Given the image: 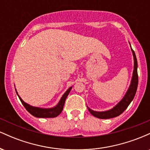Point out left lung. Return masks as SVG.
Returning <instances> with one entry per match:
<instances>
[{"mask_svg":"<svg viewBox=\"0 0 150 150\" xmlns=\"http://www.w3.org/2000/svg\"><path fill=\"white\" fill-rule=\"evenodd\" d=\"M131 47V46H130ZM131 51L132 52V55L134 57V70L132 73V77L131 80V83H130V87L127 91L126 94H125L124 97L122 99V100L118 103L116 106L111 109L106 111H94L90 109L88 106L89 111L94 116L97 117L98 118H101V119H108V118H111L116 117L121 114L123 111L128 108L129 104L132 101L135 95L136 91H137V85H138V75H137V61L136 58L135 53L131 48Z\"/></svg>","mask_w":150,"mask_h":150,"instance_id":"8db88e82","label":"left lung"}]
</instances>
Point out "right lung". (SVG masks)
Masks as SVG:
<instances>
[{"label": "right lung", "instance_id": "obj_1", "mask_svg": "<svg viewBox=\"0 0 150 150\" xmlns=\"http://www.w3.org/2000/svg\"><path fill=\"white\" fill-rule=\"evenodd\" d=\"M72 87H70L66 92H65V94H63V97H61V100H60L58 104L56 105L55 107L51 108H39V107H34V106H30V104H27L21 99V97L18 95V92L16 91L17 94L18 95L19 99L21 101L22 104H23V106H25V108L27 109V111L29 113H30L32 116L37 117V118H54V117L58 116L60 113H61V111H63V106H64L65 101L67 97H68V94H69L70 90H71Z\"/></svg>", "mask_w": 150, "mask_h": 150}]
</instances>
